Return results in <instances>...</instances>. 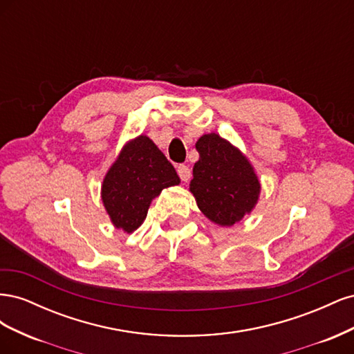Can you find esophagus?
Instances as JSON below:
<instances>
[{
	"label": "esophagus",
	"mask_w": 354,
	"mask_h": 354,
	"mask_svg": "<svg viewBox=\"0 0 354 354\" xmlns=\"http://www.w3.org/2000/svg\"><path fill=\"white\" fill-rule=\"evenodd\" d=\"M177 173H178V177L181 178V181H189V178L192 176L190 168L187 165H183V164H180L177 167Z\"/></svg>",
	"instance_id": "1"
}]
</instances>
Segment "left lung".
Returning <instances> with one entry per match:
<instances>
[{
  "instance_id": "8db88e82",
  "label": "left lung",
  "mask_w": 354,
  "mask_h": 354,
  "mask_svg": "<svg viewBox=\"0 0 354 354\" xmlns=\"http://www.w3.org/2000/svg\"><path fill=\"white\" fill-rule=\"evenodd\" d=\"M196 151L199 160L194 167L190 192L209 220L233 226L257 203L259 178L248 159L218 134L202 136Z\"/></svg>"
}]
</instances>
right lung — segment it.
I'll list each match as a JSON object with an SVG mask.
<instances>
[{
  "mask_svg": "<svg viewBox=\"0 0 354 354\" xmlns=\"http://www.w3.org/2000/svg\"><path fill=\"white\" fill-rule=\"evenodd\" d=\"M180 183L174 167L146 136L128 143L108 171L102 199L112 223L127 233L136 230L162 189Z\"/></svg>",
  "mask_w": 354,
  "mask_h": 354,
  "instance_id": "right-lung-1",
  "label": "right lung"
}]
</instances>
